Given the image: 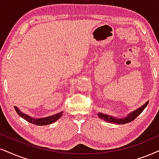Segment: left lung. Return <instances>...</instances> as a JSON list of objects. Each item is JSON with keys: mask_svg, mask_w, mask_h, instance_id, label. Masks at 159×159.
Segmentation results:
<instances>
[{"mask_svg": "<svg viewBox=\"0 0 159 159\" xmlns=\"http://www.w3.org/2000/svg\"><path fill=\"white\" fill-rule=\"evenodd\" d=\"M148 102H146L144 104L143 106H142L141 107H139L137 109L135 110V111L130 112V114H128V116H126L124 118H115L114 117V116H109V115H107V114H103V113H98V115L100 119H103L104 120H106V122H111V123H116V124H119V125H121V124H126V123H128V122L133 121L134 120H135L137 116L139 115L140 114L142 113V111H143V110L144 108H146V106H148Z\"/></svg>", "mask_w": 159, "mask_h": 159, "instance_id": "1", "label": "left lung"}]
</instances>
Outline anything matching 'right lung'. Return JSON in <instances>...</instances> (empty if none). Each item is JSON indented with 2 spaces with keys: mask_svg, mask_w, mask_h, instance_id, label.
<instances>
[{
  "mask_svg": "<svg viewBox=\"0 0 159 159\" xmlns=\"http://www.w3.org/2000/svg\"><path fill=\"white\" fill-rule=\"evenodd\" d=\"M15 109L17 111V113L18 114V115H20L21 117H23V119H25V120H27L28 122H31L32 124L37 125H49L53 123V122H56V120H58L60 117L62 116L63 114V111L59 112V113H57L54 115L52 116H46V117L44 118H39V119H37V118L34 117H31L27 114H24L18 108L17 106H15Z\"/></svg>",
  "mask_w": 159,
  "mask_h": 159,
  "instance_id": "add662e5",
  "label": "right lung"
}]
</instances>
